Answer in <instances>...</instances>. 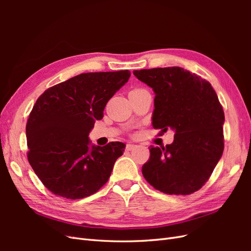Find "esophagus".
Masks as SVG:
<instances>
[{"label": "esophagus", "instance_id": "obj_1", "mask_svg": "<svg viewBox=\"0 0 251 251\" xmlns=\"http://www.w3.org/2000/svg\"><path fill=\"white\" fill-rule=\"evenodd\" d=\"M135 148H137V146H136V144H132V143L126 144V149L127 151H132V150H134Z\"/></svg>", "mask_w": 251, "mask_h": 251}]
</instances>
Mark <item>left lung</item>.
I'll return each mask as SVG.
<instances>
[{"instance_id": "8db88e82", "label": "left lung", "mask_w": 251, "mask_h": 251, "mask_svg": "<svg viewBox=\"0 0 251 251\" xmlns=\"http://www.w3.org/2000/svg\"><path fill=\"white\" fill-rule=\"evenodd\" d=\"M155 93L153 126L175 132L165 148L151 147L142 175L158 191L189 195L206 182L224 150V112L211 85L183 68L133 71Z\"/></svg>"}]
</instances>
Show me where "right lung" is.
<instances>
[{
  "mask_svg": "<svg viewBox=\"0 0 251 251\" xmlns=\"http://www.w3.org/2000/svg\"><path fill=\"white\" fill-rule=\"evenodd\" d=\"M131 76L128 70L82 73L47 89L30 113L28 161L50 192L67 199L95 194L109 180L126 144L94 146L89 134L105 104Z\"/></svg>",
  "mask_w": 251,
  "mask_h": 251,
  "instance_id": "add662e5",
  "label": "right lung"
}]
</instances>
